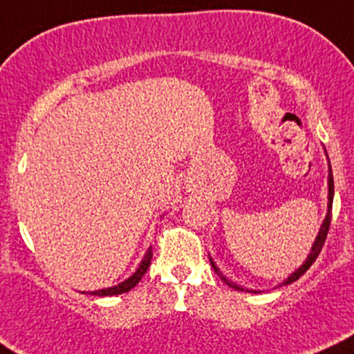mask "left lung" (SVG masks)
<instances>
[{"instance_id": "1", "label": "left lung", "mask_w": 354, "mask_h": 354, "mask_svg": "<svg viewBox=\"0 0 354 354\" xmlns=\"http://www.w3.org/2000/svg\"><path fill=\"white\" fill-rule=\"evenodd\" d=\"M332 198H334V180H332V169H330V162H329V203H327V216H326V219H324L322 226H320L319 236L315 238V243L312 245V250H310V255L306 257L305 263H303V266L299 267V269H296L295 272H292L291 276H289L288 279L284 281V283H283L284 286H286V284L295 283V281H298L299 277H301L303 274H305L306 270H308L310 267H312V263L315 262L317 257H319V253L322 252V246H324V243H326V238H327V233H329V226H330V217H332ZM210 266H212V269L216 270L217 274H219L221 279H223L224 283L227 284V286H230V288H234V289H238V291H245V289L241 288V286H238V284L231 283L230 279H226V277H224L223 274H221V270L217 269V266H216V263H214V260H212V259H210ZM246 291H248V289H246ZM253 292H257V291H253Z\"/></svg>"}]
</instances>
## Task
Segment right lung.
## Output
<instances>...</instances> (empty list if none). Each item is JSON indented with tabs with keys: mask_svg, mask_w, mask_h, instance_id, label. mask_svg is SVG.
Listing matches in <instances>:
<instances>
[{
	"mask_svg": "<svg viewBox=\"0 0 354 354\" xmlns=\"http://www.w3.org/2000/svg\"><path fill=\"white\" fill-rule=\"evenodd\" d=\"M151 259H152V246H149V250L145 252V257L142 259L140 266H138V269L135 270L133 274H131L130 277H128L127 281H123V283H120L118 286H113V288H106V289H99V291H92L91 295H95V296H114V295H121V292H128L131 288H135L138 284V281L144 277V274L147 272L149 266H151Z\"/></svg>",
	"mask_w": 354,
	"mask_h": 354,
	"instance_id": "right-lung-1",
	"label": "right lung"
}]
</instances>
